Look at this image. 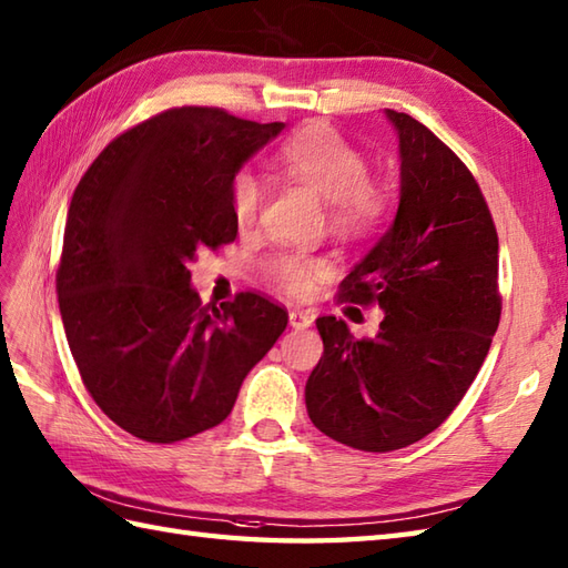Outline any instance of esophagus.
Listing matches in <instances>:
<instances>
[{"mask_svg":"<svg viewBox=\"0 0 568 568\" xmlns=\"http://www.w3.org/2000/svg\"><path fill=\"white\" fill-rule=\"evenodd\" d=\"M288 325L296 327V331H304V327L313 325V313L306 308H292L288 311Z\"/></svg>","mask_w":568,"mask_h":568,"instance_id":"34e87169","label":"esophagus"}]
</instances>
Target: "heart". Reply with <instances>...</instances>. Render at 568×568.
Instances as JSON below:
<instances>
[{"label": "heart", "instance_id": "1", "mask_svg": "<svg viewBox=\"0 0 568 568\" xmlns=\"http://www.w3.org/2000/svg\"><path fill=\"white\" fill-rule=\"evenodd\" d=\"M280 165L288 180L313 189L331 204V221L347 235L374 233L388 216L384 189L367 182L369 168L359 150L352 148L331 125L313 123L288 138L280 153ZM262 182L255 172L241 170L231 182L233 216L241 225L257 219ZM272 276L286 292L306 294L325 264L301 252H284L270 262Z\"/></svg>", "mask_w": 568, "mask_h": 568}]
</instances>
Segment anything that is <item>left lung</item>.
Wrapping results in <instances>:
<instances>
[{"instance_id":"1","label":"left lung","mask_w":568,"mask_h":568,"mask_svg":"<svg viewBox=\"0 0 568 568\" xmlns=\"http://www.w3.org/2000/svg\"><path fill=\"white\" fill-rule=\"evenodd\" d=\"M384 116L398 135V209L339 284V298L376 304L384 321L355 339L345 321L318 318L323 357L306 382L311 423L364 452L408 447L443 425L500 321L498 235L481 189L420 121Z\"/></svg>"}]
</instances>
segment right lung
Listing matches in <instances>:
<instances>
[{"label": "right lung", "instance_id": "right-lung-1", "mask_svg": "<svg viewBox=\"0 0 568 568\" xmlns=\"http://www.w3.org/2000/svg\"><path fill=\"white\" fill-rule=\"evenodd\" d=\"M182 106L102 150L74 189L58 301L82 382L109 418L170 445L229 418L237 390L288 323L260 294L201 304L189 262L233 243L231 182L284 131Z\"/></svg>", "mask_w": 568, "mask_h": 568}]
</instances>
